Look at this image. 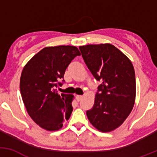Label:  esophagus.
Returning a JSON list of instances; mask_svg holds the SVG:
<instances>
[{"mask_svg": "<svg viewBox=\"0 0 157 157\" xmlns=\"http://www.w3.org/2000/svg\"><path fill=\"white\" fill-rule=\"evenodd\" d=\"M82 95H77L76 96V99L77 101H80V100H82Z\"/></svg>", "mask_w": 157, "mask_h": 157, "instance_id": "34e87169", "label": "esophagus"}]
</instances>
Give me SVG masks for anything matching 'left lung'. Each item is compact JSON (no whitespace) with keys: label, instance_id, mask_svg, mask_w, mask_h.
Wrapping results in <instances>:
<instances>
[{"label":"left lung","instance_id":"1","mask_svg":"<svg viewBox=\"0 0 157 157\" xmlns=\"http://www.w3.org/2000/svg\"><path fill=\"white\" fill-rule=\"evenodd\" d=\"M86 66L101 81L88 119L97 130L110 132L123 123L134 107L136 79L131 60L109 44L79 47Z\"/></svg>","mask_w":157,"mask_h":157}]
</instances>
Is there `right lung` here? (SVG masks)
Here are the masks:
<instances>
[{"label":"right lung","mask_w":157,"mask_h":157,"mask_svg":"<svg viewBox=\"0 0 157 157\" xmlns=\"http://www.w3.org/2000/svg\"><path fill=\"white\" fill-rule=\"evenodd\" d=\"M80 55L76 46L46 47L23 68L20 80L23 103L34 122L46 130H59L71 116L74 96H60L56 88L62 86L66 68Z\"/></svg>","instance_id":"obj_1"}]
</instances>
